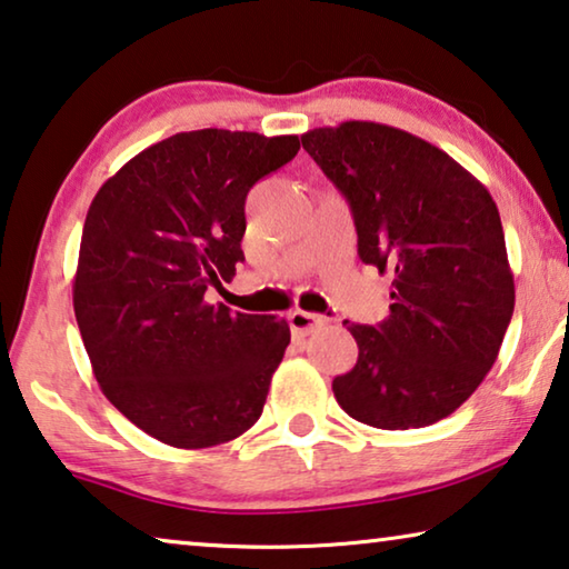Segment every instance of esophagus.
Listing matches in <instances>:
<instances>
[{
	"label": "esophagus",
	"instance_id": "34e87169",
	"mask_svg": "<svg viewBox=\"0 0 569 569\" xmlns=\"http://www.w3.org/2000/svg\"><path fill=\"white\" fill-rule=\"evenodd\" d=\"M287 323H290V331L295 339H305V336H310L312 331H318L320 326L326 323L323 318L316 316V312H305V310H292L290 316H287Z\"/></svg>",
	"mask_w": 569,
	"mask_h": 569
}]
</instances>
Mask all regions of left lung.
I'll return each instance as SVG.
<instances>
[{
    "label": "left lung",
    "mask_w": 569,
    "mask_h": 569,
    "mask_svg": "<svg viewBox=\"0 0 569 569\" xmlns=\"http://www.w3.org/2000/svg\"><path fill=\"white\" fill-rule=\"evenodd\" d=\"M302 148L349 202L359 259L392 274L387 320L343 323L359 359L336 400L385 431L441 421L496 365L513 316L496 202L441 148L382 122L308 130Z\"/></svg>",
    "instance_id": "obj_1"
}]
</instances>
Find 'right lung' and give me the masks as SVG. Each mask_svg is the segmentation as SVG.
<instances>
[{
	"mask_svg": "<svg viewBox=\"0 0 569 569\" xmlns=\"http://www.w3.org/2000/svg\"><path fill=\"white\" fill-rule=\"evenodd\" d=\"M300 151L298 136L189 130L148 146L89 204L73 312L104 398L177 449L259 421L290 343L284 318L208 302L243 261L246 194Z\"/></svg>",
	"mask_w": 569,
	"mask_h": 569,
	"instance_id": "right-lung-1",
	"label": "right lung"
}]
</instances>
